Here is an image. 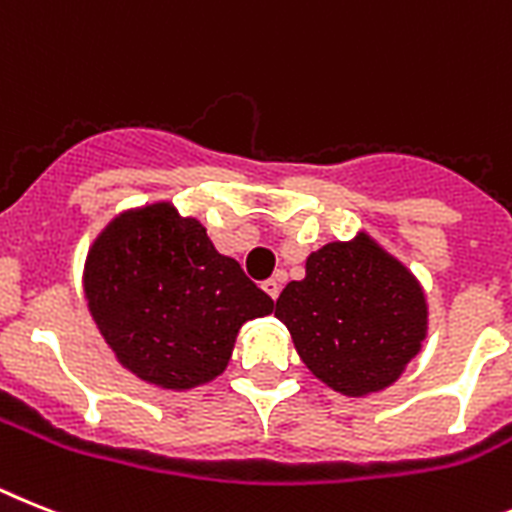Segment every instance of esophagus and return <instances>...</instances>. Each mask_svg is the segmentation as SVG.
<instances>
[{
	"instance_id": "1",
	"label": "esophagus",
	"mask_w": 512,
	"mask_h": 512,
	"mask_svg": "<svg viewBox=\"0 0 512 512\" xmlns=\"http://www.w3.org/2000/svg\"><path fill=\"white\" fill-rule=\"evenodd\" d=\"M281 283H283V278H281V276L268 278V281L263 283V291H265V294L270 296V299H273V302H276L278 294H281Z\"/></svg>"
}]
</instances>
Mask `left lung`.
Returning a JSON list of instances; mask_svg holds the SVG:
<instances>
[{
    "instance_id": "left-lung-1",
    "label": "left lung",
    "mask_w": 512,
    "mask_h": 512,
    "mask_svg": "<svg viewBox=\"0 0 512 512\" xmlns=\"http://www.w3.org/2000/svg\"><path fill=\"white\" fill-rule=\"evenodd\" d=\"M427 315L422 283L369 234L312 252L307 276L276 302L309 372L354 398L401 377L422 351Z\"/></svg>"
}]
</instances>
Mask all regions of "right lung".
<instances>
[{"mask_svg": "<svg viewBox=\"0 0 512 512\" xmlns=\"http://www.w3.org/2000/svg\"><path fill=\"white\" fill-rule=\"evenodd\" d=\"M83 289L117 362L163 390L216 380L244 322L273 312L203 223L171 203L119 213L88 249Z\"/></svg>", "mask_w": 512, "mask_h": 512, "instance_id": "add662e5", "label": "right lung"}]
</instances>
